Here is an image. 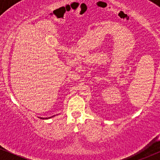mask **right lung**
Wrapping results in <instances>:
<instances>
[{"instance_id":"1","label":"right lung","mask_w":160,"mask_h":160,"mask_svg":"<svg viewBox=\"0 0 160 160\" xmlns=\"http://www.w3.org/2000/svg\"><path fill=\"white\" fill-rule=\"evenodd\" d=\"M52 117H53V116H52ZM48 117V118H47V117H46V118H43V117H41V118H40V119H43V120H44V119H45V120H46V119H49V118H51V117Z\"/></svg>"}]
</instances>
